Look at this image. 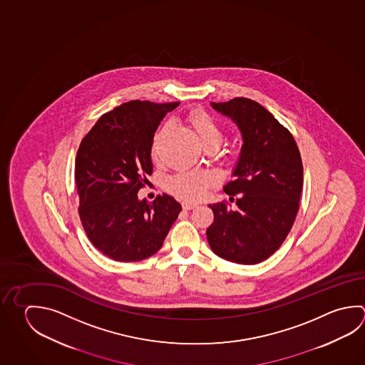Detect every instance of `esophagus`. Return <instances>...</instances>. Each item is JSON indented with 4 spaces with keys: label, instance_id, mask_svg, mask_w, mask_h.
I'll return each instance as SVG.
<instances>
[{
    "label": "esophagus",
    "instance_id": "1",
    "mask_svg": "<svg viewBox=\"0 0 365 365\" xmlns=\"http://www.w3.org/2000/svg\"><path fill=\"white\" fill-rule=\"evenodd\" d=\"M194 207H197L195 203H190V202H184V203H182V208H184V210H192Z\"/></svg>",
    "mask_w": 365,
    "mask_h": 365
}]
</instances>
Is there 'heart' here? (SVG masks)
<instances>
[{
  "mask_svg": "<svg viewBox=\"0 0 365 365\" xmlns=\"http://www.w3.org/2000/svg\"><path fill=\"white\" fill-rule=\"evenodd\" d=\"M187 123L192 127V131L197 135L199 141L205 148L215 146L219 148L225 138L224 128L219 122L213 118L210 113L203 109H195L187 115ZM168 130V125H163L157 133H154L152 140L153 159L159 158L160 143ZM212 173L203 171H185L176 173L167 181V189L173 195L189 202H195L206 195L208 189L213 184Z\"/></svg>",
  "mask_w": 365,
  "mask_h": 365,
  "instance_id": "obj_1",
  "label": "heart"
}]
</instances>
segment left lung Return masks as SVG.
I'll return each mask as SVG.
<instances>
[{"label": "left lung", "mask_w": 365, "mask_h": 365, "mask_svg": "<svg viewBox=\"0 0 365 365\" xmlns=\"http://www.w3.org/2000/svg\"><path fill=\"white\" fill-rule=\"evenodd\" d=\"M240 128L245 144L224 192L235 200L210 205L207 240L213 252L235 264L269 259L291 232L299 208L304 167L292 133L272 113L247 98L212 103Z\"/></svg>", "instance_id": "obj_1"}]
</instances>
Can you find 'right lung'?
Instances as JSON below:
<instances>
[{"mask_svg":"<svg viewBox=\"0 0 365 365\" xmlns=\"http://www.w3.org/2000/svg\"><path fill=\"white\" fill-rule=\"evenodd\" d=\"M179 104L131 100L103 114L81 141L74 166L81 222L95 248L109 259L150 257L179 216V202L167 194L153 202L138 198L153 173L154 133Z\"/></svg>","mask_w":365,"mask_h":365,"instance_id":"add662e5","label":"right lung"}]
</instances>
